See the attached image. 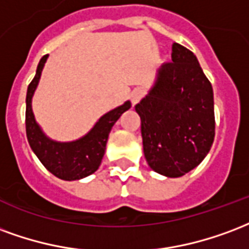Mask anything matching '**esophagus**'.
I'll use <instances>...</instances> for the list:
<instances>
[{
  "mask_svg": "<svg viewBox=\"0 0 249 249\" xmlns=\"http://www.w3.org/2000/svg\"><path fill=\"white\" fill-rule=\"evenodd\" d=\"M143 97H144V91H143L142 89H134L131 94H130V99H131L132 105H137Z\"/></svg>",
  "mask_w": 249,
  "mask_h": 249,
  "instance_id": "esophagus-1",
  "label": "esophagus"
}]
</instances>
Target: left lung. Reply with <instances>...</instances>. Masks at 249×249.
<instances>
[{"label":"left lung","instance_id":"8db88e82","mask_svg":"<svg viewBox=\"0 0 249 249\" xmlns=\"http://www.w3.org/2000/svg\"><path fill=\"white\" fill-rule=\"evenodd\" d=\"M172 62L163 63L154 86L135 110L141 117L148 166L179 178L199 166L215 138L213 91L195 54L172 45Z\"/></svg>","mask_w":249,"mask_h":249}]
</instances>
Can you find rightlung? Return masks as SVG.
Listing matches in <instances>:
<instances>
[{
    "label": "right lung",
    "instance_id": "1",
    "mask_svg": "<svg viewBox=\"0 0 249 249\" xmlns=\"http://www.w3.org/2000/svg\"><path fill=\"white\" fill-rule=\"evenodd\" d=\"M49 55H43L38 63L36 77L33 78L26 94V137L33 152L37 155L43 166L63 180H79L91 175L101 166L106 150L108 134L112 126L123 112L131 107V102H126L112 108L99 118L86 135L71 142L53 141L42 131L34 118L32 108L33 95L37 90L43 66Z\"/></svg>",
    "mask_w": 249,
    "mask_h": 249
}]
</instances>
